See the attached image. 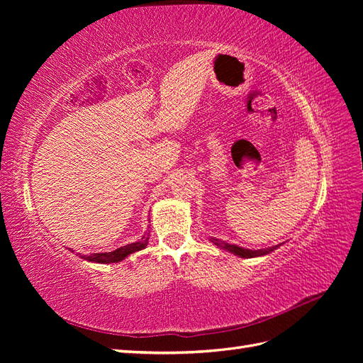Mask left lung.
<instances>
[{"label": "left lung", "mask_w": 363, "mask_h": 363, "mask_svg": "<svg viewBox=\"0 0 363 363\" xmlns=\"http://www.w3.org/2000/svg\"><path fill=\"white\" fill-rule=\"evenodd\" d=\"M211 240H212V242H213L216 247H221V248L225 250V251L233 252L235 256L245 257V259L259 257V256H267V255H269L271 251L279 248V245H274V247H269V248H265V250H248V248H242V247H238V245L227 244V242H224V240H219V239H215V238H211Z\"/></svg>", "instance_id": "8db88e82"}]
</instances>
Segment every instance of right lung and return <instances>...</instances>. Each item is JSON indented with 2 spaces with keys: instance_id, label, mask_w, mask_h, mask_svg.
I'll list each match as a JSON object with an SVG mask.
<instances>
[{
  "instance_id": "add662e5",
  "label": "right lung",
  "mask_w": 363,
  "mask_h": 363,
  "mask_svg": "<svg viewBox=\"0 0 363 363\" xmlns=\"http://www.w3.org/2000/svg\"><path fill=\"white\" fill-rule=\"evenodd\" d=\"M148 239H150V232H147L144 236H142L138 242H131L128 245H124L121 248H116L115 251L111 252H94L91 256H84L82 255L80 257L87 260V262H95V263H118L121 260H124L128 257L131 252H136L144 250L148 245Z\"/></svg>"
}]
</instances>
